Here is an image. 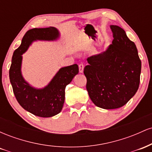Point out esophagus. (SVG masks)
Instances as JSON below:
<instances>
[{"mask_svg": "<svg viewBox=\"0 0 152 152\" xmlns=\"http://www.w3.org/2000/svg\"><path fill=\"white\" fill-rule=\"evenodd\" d=\"M78 69H79V72L83 73V69H84V66L83 64H81L78 65Z\"/></svg>", "mask_w": 152, "mask_h": 152, "instance_id": "1", "label": "esophagus"}]
</instances>
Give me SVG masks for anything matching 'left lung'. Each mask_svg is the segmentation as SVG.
Segmentation results:
<instances>
[{
  "label": "left lung",
  "instance_id": "8db88e82",
  "mask_svg": "<svg viewBox=\"0 0 152 152\" xmlns=\"http://www.w3.org/2000/svg\"><path fill=\"white\" fill-rule=\"evenodd\" d=\"M112 43L106 50L87 58L84 75L90 99L98 107L114 109L124 106L137 93L142 62L135 43L118 26H110Z\"/></svg>",
  "mask_w": 152,
  "mask_h": 152
}]
</instances>
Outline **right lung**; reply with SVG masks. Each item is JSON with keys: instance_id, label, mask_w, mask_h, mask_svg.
Returning <instances> with one entry per match:
<instances>
[{"instance_id": "add662e5", "label": "right lung", "mask_w": 152, "mask_h": 152, "mask_svg": "<svg viewBox=\"0 0 152 152\" xmlns=\"http://www.w3.org/2000/svg\"><path fill=\"white\" fill-rule=\"evenodd\" d=\"M59 37L60 33L54 27L31 29L26 32L12 57L9 78L15 98L24 109L40 117H51L61 111L66 86L78 74V66L74 64L61 68L47 86L37 88L29 84L23 76L22 55L34 41H53Z\"/></svg>"}]
</instances>
